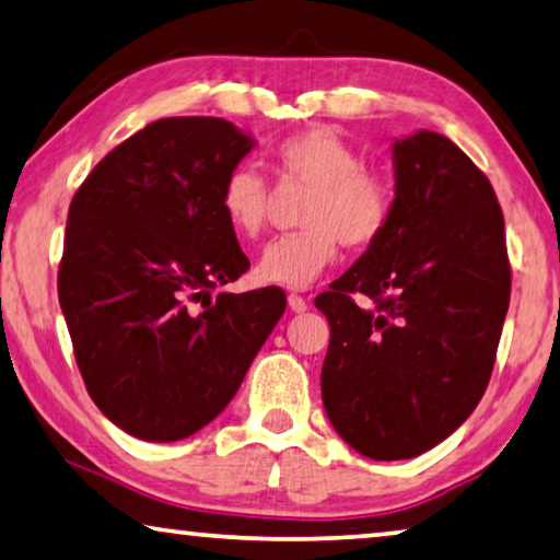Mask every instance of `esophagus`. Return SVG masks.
<instances>
[{"label":"esophagus","instance_id":"1","mask_svg":"<svg viewBox=\"0 0 560 560\" xmlns=\"http://www.w3.org/2000/svg\"><path fill=\"white\" fill-rule=\"evenodd\" d=\"M289 308H291V312H296V314L306 312V299L299 296V294H289Z\"/></svg>","mask_w":560,"mask_h":560}]
</instances>
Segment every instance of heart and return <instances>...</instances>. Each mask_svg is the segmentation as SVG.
I'll return each mask as SVG.
<instances>
[{"label": "heart", "instance_id": "1", "mask_svg": "<svg viewBox=\"0 0 560 560\" xmlns=\"http://www.w3.org/2000/svg\"><path fill=\"white\" fill-rule=\"evenodd\" d=\"M273 165L283 180L312 188L304 211V231L279 236L256 261L264 283L304 289L337 258L339 241L362 248L377 241L392 213V188L385 175L362 165V155L329 125L306 128L281 140ZM219 206L233 233L256 238L269 213V186L252 165H236L223 178Z\"/></svg>", "mask_w": 560, "mask_h": 560}]
</instances>
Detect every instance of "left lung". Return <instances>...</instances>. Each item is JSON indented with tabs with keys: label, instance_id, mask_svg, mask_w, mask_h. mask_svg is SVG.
<instances>
[{
	"label": "left lung",
	"instance_id": "8db88e82",
	"mask_svg": "<svg viewBox=\"0 0 560 560\" xmlns=\"http://www.w3.org/2000/svg\"><path fill=\"white\" fill-rule=\"evenodd\" d=\"M385 231L316 296L331 337L322 399L331 428L372 460H407L478 407L511 302L495 190L453 140L417 130L392 143ZM354 293L374 305L360 307Z\"/></svg>",
	"mask_w": 560,
	"mask_h": 560
}]
</instances>
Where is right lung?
Returning a JSON list of instances; mask_svg holds the SVG:
<instances>
[{"label": "right lung", "instance_id": "1", "mask_svg": "<svg viewBox=\"0 0 560 560\" xmlns=\"http://www.w3.org/2000/svg\"><path fill=\"white\" fill-rule=\"evenodd\" d=\"M254 145L221 118L155 120L72 198L60 306L90 397L132 438L175 442L215 420L287 308L273 287L213 299L248 269L219 194Z\"/></svg>", "mask_w": 560, "mask_h": 560}]
</instances>
